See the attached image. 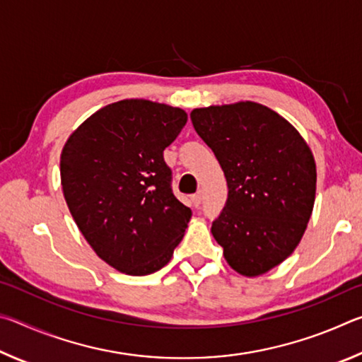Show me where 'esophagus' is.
I'll return each mask as SVG.
<instances>
[{"label":"esophagus","mask_w":362,"mask_h":362,"mask_svg":"<svg viewBox=\"0 0 362 362\" xmlns=\"http://www.w3.org/2000/svg\"><path fill=\"white\" fill-rule=\"evenodd\" d=\"M192 201H193V206L198 207V206L201 204V201H203V193H201V192L194 193V194L192 196Z\"/></svg>","instance_id":"34e87169"}]
</instances>
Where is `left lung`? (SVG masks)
<instances>
[{"label": "left lung", "instance_id": "left-lung-1", "mask_svg": "<svg viewBox=\"0 0 362 362\" xmlns=\"http://www.w3.org/2000/svg\"><path fill=\"white\" fill-rule=\"evenodd\" d=\"M189 118L228 185L212 235L238 273H267L293 252L311 217L313 155L296 127L260 103L196 108Z\"/></svg>", "mask_w": 362, "mask_h": 362}]
</instances>
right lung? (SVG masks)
<instances>
[{"instance_id":"1","label":"right lung","mask_w":362,"mask_h":362,"mask_svg":"<svg viewBox=\"0 0 362 362\" xmlns=\"http://www.w3.org/2000/svg\"><path fill=\"white\" fill-rule=\"evenodd\" d=\"M187 119L180 108L127 99L95 112L64 146L60 179L71 216L121 273L158 272L182 241L192 209L175 198L163 151Z\"/></svg>"}]
</instances>
